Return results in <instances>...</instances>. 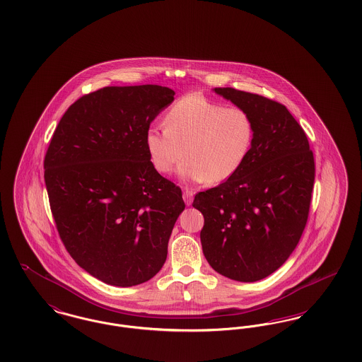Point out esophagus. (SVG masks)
Returning a JSON list of instances; mask_svg holds the SVG:
<instances>
[{
	"instance_id": "esophagus-1",
	"label": "esophagus",
	"mask_w": 362,
	"mask_h": 362,
	"mask_svg": "<svg viewBox=\"0 0 362 362\" xmlns=\"http://www.w3.org/2000/svg\"><path fill=\"white\" fill-rule=\"evenodd\" d=\"M183 199H185L186 205L189 206L192 204V199H194V192L191 189H185V191H183Z\"/></svg>"
}]
</instances>
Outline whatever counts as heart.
Listing matches in <instances>:
<instances>
[{
	"instance_id": "1",
	"label": "heart",
	"mask_w": 362,
	"mask_h": 362,
	"mask_svg": "<svg viewBox=\"0 0 362 362\" xmlns=\"http://www.w3.org/2000/svg\"><path fill=\"white\" fill-rule=\"evenodd\" d=\"M165 127L146 132L152 165L170 173L187 156L179 175L189 182L223 183L236 175L251 151L254 122L240 107H224L202 95L180 98L164 118ZM185 152H182V149Z\"/></svg>"
}]
</instances>
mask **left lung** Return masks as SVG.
<instances>
[{"label":"left lung","instance_id":"obj_1","mask_svg":"<svg viewBox=\"0 0 362 362\" xmlns=\"http://www.w3.org/2000/svg\"><path fill=\"white\" fill-rule=\"evenodd\" d=\"M217 95L254 122L251 151L236 175L198 192L204 255L221 276L255 282L291 257L308 220L315 161L303 127L284 104L233 88Z\"/></svg>","mask_w":362,"mask_h":362}]
</instances>
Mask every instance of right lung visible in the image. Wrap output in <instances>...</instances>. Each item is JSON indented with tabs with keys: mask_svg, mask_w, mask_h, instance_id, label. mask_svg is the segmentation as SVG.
<instances>
[{
	"mask_svg": "<svg viewBox=\"0 0 362 362\" xmlns=\"http://www.w3.org/2000/svg\"><path fill=\"white\" fill-rule=\"evenodd\" d=\"M160 86H105L70 105L45 157L52 217L70 257L114 286L163 267L185 210L182 189L151 163L145 136L173 102Z\"/></svg>",
	"mask_w": 362,
	"mask_h": 362,
	"instance_id": "obj_1",
	"label": "right lung"
}]
</instances>
